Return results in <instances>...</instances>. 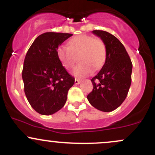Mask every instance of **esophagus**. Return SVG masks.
I'll return each mask as SVG.
<instances>
[{
	"label": "esophagus",
	"mask_w": 155,
	"mask_h": 155,
	"mask_svg": "<svg viewBox=\"0 0 155 155\" xmlns=\"http://www.w3.org/2000/svg\"><path fill=\"white\" fill-rule=\"evenodd\" d=\"M81 80H80L79 79H75V84H79L81 83Z\"/></svg>",
	"instance_id": "34e87169"
}]
</instances>
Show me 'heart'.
<instances>
[{"mask_svg":"<svg viewBox=\"0 0 155 155\" xmlns=\"http://www.w3.org/2000/svg\"><path fill=\"white\" fill-rule=\"evenodd\" d=\"M69 46L60 45L57 49L58 59L67 69H71L78 60L73 74L82 77L104 66L107 56L106 44L102 40L89 35H79L69 41Z\"/></svg>","mask_w":155,"mask_h":155,"instance_id":"obj_1","label":"heart"}]
</instances>
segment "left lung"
<instances>
[{"mask_svg":"<svg viewBox=\"0 0 155 155\" xmlns=\"http://www.w3.org/2000/svg\"><path fill=\"white\" fill-rule=\"evenodd\" d=\"M92 33L106 44L107 56L101 70L91 79L93 90L87 97L97 109L112 111L127 97L131 84L133 64L123 44L114 35L97 30Z\"/></svg>","mask_w":155,"mask_h":155,"instance_id":"left-lung-1","label":"left lung"}]
</instances>
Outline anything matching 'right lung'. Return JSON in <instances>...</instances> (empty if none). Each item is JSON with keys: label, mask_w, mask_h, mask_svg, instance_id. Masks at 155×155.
<instances>
[{"label": "right lung", "mask_w": 155, "mask_h": 155, "mask_svg": "<svg viewBox=\"0 0 155 155\" xmlns=\"http://www.w3.org/2000/svg\"><path fill=\"white\" fill-rule=\"evenodd\" d=\"M70 33H44L37 37L27 52L22 69L25 93L32 108L42 115L61 109L75 79L58 59L57 49Z\"/></svg>", "instance_id": "obj_1"}]
</instances>
